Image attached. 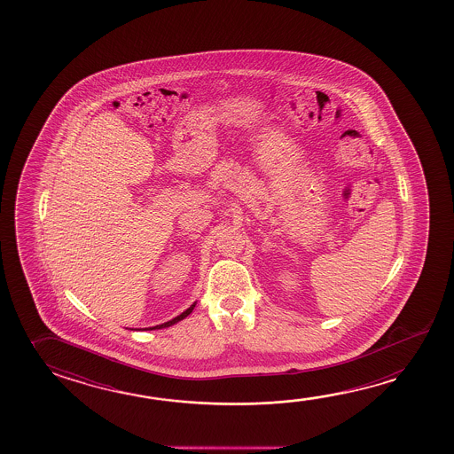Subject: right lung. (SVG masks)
Segmentation results:
<instances>
[{
  "label": "right lung",
  "instance_id": "1",
  "mask_svg": "<svg viewBox=\"0 0 454 454\" xmlns=\"http://www.w3.org/2000/svg\"><path fill=\"white\" fill-rule=\"evenodd\" d=\"M194 305H196V302H193V304L190 305V307L186 309L185 312L180 313L179 317L172 318L171 321H166V323H163V325H158V326L149 327L150 331H152V329H163V327H169L172 326V325H176V323H179V321L184 320V318H186L190 313L193 312ZM145 329H147V327H145Z\"/></svg>",
  "mask_w": 454,
  "mask_h": 454
}]
</instances>
